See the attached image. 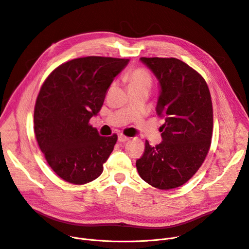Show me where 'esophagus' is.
<instances>
[{"label":"esophagus","mask_w":249,"mask_h":249,"mask_svg":"<svg viewBox=\"0 0 249 249\" xmlns=\"http://www.w3.org/2000/svg\"><path fill=\"white\" fill-rule=\"evenodd\" d=\"M129 139H130L129 137H127V136L123 135V134H119V136H118V140H119L120 142H126V141H128Z\"/></svg>","instance_id":"34e87169"}]
</instances>
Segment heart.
<instances>
[{"label": "heart", "mask_w": 249, "mask_h": 249, "mask_svg": "<svg viewBox=\"0 0 249 249\" xmlns=\"http://www.w3.org/2000/svg\"><path fill=\"white\" fill-rule=\"evenodd\" d=\"M126 78L128 81L129 87H136L143 85L150 86L152 83V77L150 73L144 68H136L130 71Z\"/></svg>", "instance_id": "b5f03b06"}]
</instances>
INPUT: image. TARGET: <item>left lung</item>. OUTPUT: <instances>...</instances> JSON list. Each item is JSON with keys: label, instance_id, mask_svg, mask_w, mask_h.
<instances>
[{"label": "left lung", "instance_id": "1", "mask_svg": "<svg viewBox=\"0 0 249 249\" xmlns=\"http://www.w3.org/2000/svg\"><path fill=\"white\" fill-rule=\"evenodd\" d=\"M140 60L159 80L156 114L163 141L152 147L146 140L136 161L140 177L151 186L168 190L183 185L200 168L211 145L213 108L204 78L176 58Z\"/></svg>", "mask_w": 249, "mask_h": 249}]
</instances>
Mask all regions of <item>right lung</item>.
Segmentation results:
<instances>
[{
	"mask_svg": "<svg viewBox=\"0 0 249 249\" xmlns=\"http://www.w3.org/2000/svg\"><path fill=\"white\" fill-rule=\"evenodd\" d=\"M128 59L88 56L53 70L38 94L34 131L49 166L63 180L82 185L103 172L117 134L103 137L89 121Z\"/></svg>",
	"mask_w": 249,
	"mask_h": 249,
	"instance_id": "right-lung-1",
	"label": "right lung"
}]
</instances>
